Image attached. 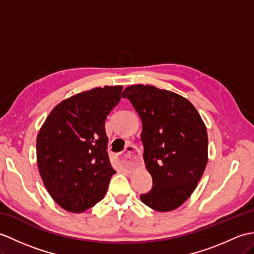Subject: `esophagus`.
Segmentation results:
<instances>
[{"label": "esophagus", "mask_w": 254, "mask_h": 254, "mask_svg": "<svg viewBox=\"0 0 254 254\" xmlns=\"http://www.w3.org/2000/svg\"><path fill=\"white\" fill-rule=\"evenodd\" d=\"M139 158H141V155H139L137 147L134 146V145H127L126 152L119 156L121 165L127 169H132L134 167H136L139 163Z\"/></svg>", "instance_id": "34e87169"}]
</instances>
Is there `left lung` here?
Listing matches in <instances>:
<instances>
[{
	"label": "left lung",
	"mask_w": 254,
	"mask_h": 254,
	"mask_svg": "<svg viewBox=\"0 0 254 254\" xmlns=\"http://www.w3.org/2000/svg\"><path fill=\"white\" fill-rule=\"evenodd\" d=\"M123 98L142 120L145 166L153 188L141 201L158 212H170L195 190L207 164L206 127L190 101L150 85H132Z\"/></svg>",
	"instance_id": "8db88e82"
}]
</instances>
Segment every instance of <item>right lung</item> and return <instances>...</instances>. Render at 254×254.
<instances>
[{"instance_id": "add662e5", "label": "right lung", "mask_w": 254, "mask_h": 254, "mask_svg": "<svg viewBox=\"0 0 254 254\" xmlns=\"http://www.w3.org/2000/svg\"><path fill=\"white\" fill-rule=\"evenodd\" d=\"M122 86L83 91L53 108L37 136V163L51 197L82 213L104 198L116 174L108 156L107 116L121 99Z\"/></svg>"}]
</instances>
